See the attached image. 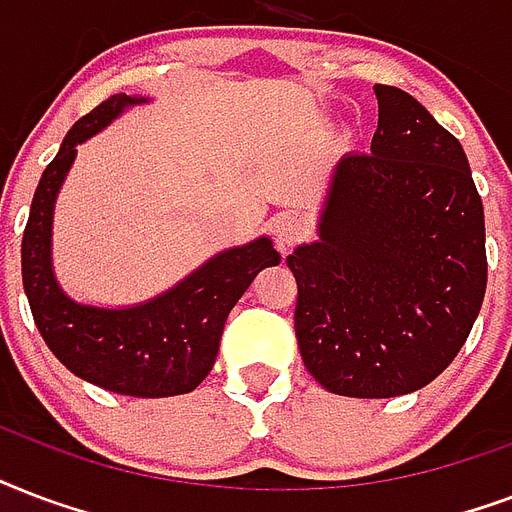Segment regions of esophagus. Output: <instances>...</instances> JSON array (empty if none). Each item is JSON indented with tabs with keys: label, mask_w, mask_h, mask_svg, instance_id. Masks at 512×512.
<instances>
[{
	"label": "esophagus",
	"mask_w": 512,
	"mask_h": 512,
	"mask_svg": "<svg viewBox=\"0 0 512 512\" xmlns=\"http://www.w3.org/2000/svg\"><path fill=\"white\" fill-rule=\"evenodd\" d=\"M304 219L296 216V213H277L272 219V235H275V243L280 251H288L293 243H299L301 235H304Z\"/></svg>",
	"instance_id": "1"
}]
</instances>
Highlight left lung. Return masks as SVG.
Here are the masks:
<instances>
[{"mask_svg":"<svg viewBox=\"0 0 512 512\" xmlns=\"http://www.w3.org/2000/svg\"><path fill=\"white\" fill-rule=\"evenodd\" d=\"M371 152L336 162L318 240L285 259L304 366L347 398L422 390L470 336L486 227L465 149L414 95L374 85Z\"/></svg>","mask_w":512,"mask_h":512,"instance_id":"obj_1","label":"left lung"}]
</instances>
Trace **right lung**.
<instances>
[{
	"instance_id": "add662e5",
	"label": "right lung",
	"mask_w": 512,
	"mask_h": 512,
	"mask_svg": "<svg viewBox=\"0 0 512 512\" xmlns=\"http://www.w3.org/2000/svg\"><path fill=\"white\" fill-rule=\"evenodd\" d=\"M149 98L112 95L74 122L39 178L21 245L23 291L39 334L55 358L85 382L130 398L192 392L211 374L229 312L264 267L280 264L267 235L227 248L173 288L130 307H95L71 299L53 269V211L77 146Z\"/></svg>"
}]
</instances>
